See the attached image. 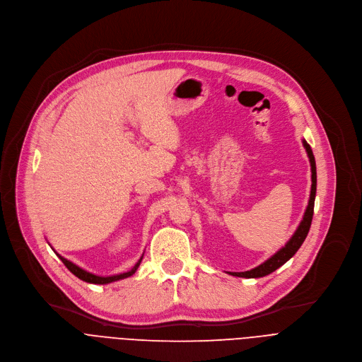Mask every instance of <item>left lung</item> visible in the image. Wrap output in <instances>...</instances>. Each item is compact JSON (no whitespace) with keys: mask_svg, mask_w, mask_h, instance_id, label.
Returning <instances> with one entry per match:
<instances>
[{"mask_svg":"<svg viewBox=\"0 0 362 362\" xmlns=\"http://www.w3.org/2000/svg\"><path fill=\"white\" fill-rule=\"evenodd\" d=\"M303 146L307 151L308 160H310V165H311V190H310V199H308V205L305 208V212L303 215V220L300 223V226L297 227L296 233L293 234V237L288 240L284 247H281L275 255H272L268 260H264L263 263H260L259 267L250 269V271H245V272H228L233 276H240V278H262L267 276L269 274H272L274 271H276L279 267L285 262L290 260L297 250L301 247V245L304 243V240L308 234L310 226H311V220H313V211H315V199H316V186H317V173H316V160L315 156H313V151L310 148V146L307 144L305 139H303Z\"/></svg>","mask_w":362,"mask_h":362,"instance_id":"8db88e82","label":"left lung"}]
</instances>
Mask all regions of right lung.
<instances>
[{
  "instance_id": "obj_1",
  "label": "right lung",
  "mask_w": 362,
  "mask_h": 362,
  "mask_svg": "<svg viewBox=\"0 0 362 362\" xmlns=\"http://www.w3.org/2000/svg\"><path fill=\"white\" fill-rule=\"evenodd\" d=\"M57 255H58V253H57ZM58 256H59V259L62 260V263L65 264V267H66L72 274H74L77 278H80V279H83V281H86V282H90V284H100V285H103V284H110V282H115V281H119V279H125V278L134 275V274L136 272L138 267H139V263H141L142 257H144V255H142V256L139 257V260L134 264L132 269L128 271V272L116 274V275H110V276H100V275H94V274H91V272H87L86 269L77 267L76 263H72L71 260L62 257L61 255H58Z\"/></svg>"
}]
</instances>
